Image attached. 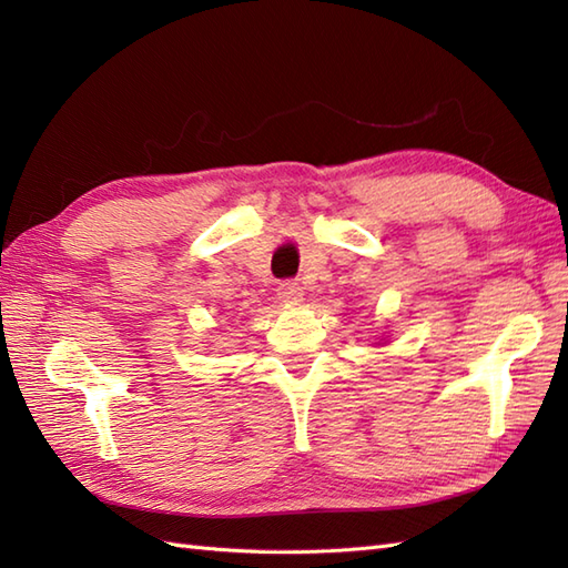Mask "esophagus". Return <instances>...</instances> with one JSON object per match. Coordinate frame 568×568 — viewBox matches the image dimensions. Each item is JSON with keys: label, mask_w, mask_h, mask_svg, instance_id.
<instances>
[{"label": "esophagus", "mask_w": 568, "mask_h": 568, "mask_svg": "<svg viewBox=\"0 0 568 568\" xmlns=\"http://www.w3.org/2000/svg\"><path fill=\"white\" fill-rule=\"evenodd\" d=\"M277 297H281V303L285 305H297L300 300H303V287L293 281H285L277 285Z\"/></svg>", "instance_id": "obj_1"}]
</instances>
